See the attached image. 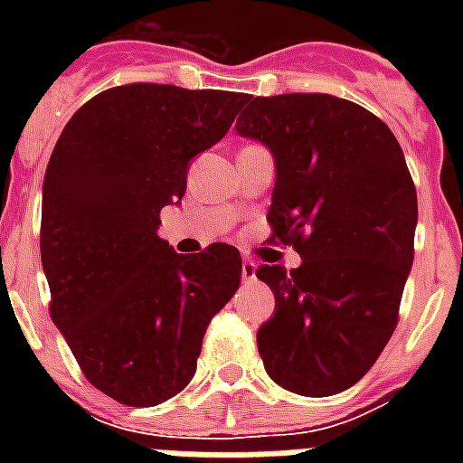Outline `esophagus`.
Here are the masks:
<instances>
[{
    "label": "esophagus",
    "mask_w": 463,
    "mask_h": 463,
    "mask_svg": "<svg viewBox=\"0 0 463 463\" xmlns=\"http://www.w3.org/2000/svg\"><path fill=\"white\" fill-rule=\"evenodd\" d=\"M255 278V265L250 260H242V280H252Z\"/></svg>",
    "instance_id": "esophagus-1"
}]
</instances>
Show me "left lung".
<instances>
[{
    "label": "left lung",
    "instance_id": "8db88e82",
    "mask_svg": "<svg viewBox=\"0 0 463 463\" xmlns=\"http://www.w3.org/2000/svg\"><path fill=\"white\" fill-rule=\"evenodd\" d=\"M235 128L275 156L270 242L302 258L255 270L275 295L258 330L262 364L302 397L345 392L399 322L417 228L404 153L382 118L330 94L255 96Z\"/></svg>",
    "mask_w": 463,
    "mask_h": 463
}]
</instances>
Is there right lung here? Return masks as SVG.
<instances>
[{
    "instance_id": "right-lung-1",
    "label": "right lung",
    "mask_w": 463,
    "mask_h": 463,
    "mask_svg": "<svg viewBox=\"0 0 463 463\" xmlns=\"http://www.w3.org/2000/svg\"><path fill=\"white\" fill-rule=\"evenodd\" d=\"M245 94L126 84L86 101L59 136L42 193L49 315L84 377L156 407L195 374L203 335L241 288V252L178 255L158 235L185 171L228 133Z\"/></svg>"
}]
</instances>
